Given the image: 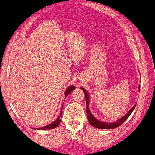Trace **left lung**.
I'll use <instances>...</instances> for the list:
<instances>
[{
	"label": "left lung",
	"instance_id": "8db88e82",
	"mask_svg": "<svg viewBox=\"0 0 155 155\" xmlns=\"http://www.w3.org/2000/svg\"><path fill=\"white\" fill-rule=\"evenodd\" d=\"M81 89L84 91V93L85 95V99H86V103H87V119H88L89 124L92 125L94 127L97 128H102V129H113V128H115L118 126H120L124 122L125 120L127 119L129 115L131 114V113L133 112L134 108L136 107V105H134L133 107L128 112L127 114H126L124 117L119 119L117 121H115L113 123H105V122H102V121H100L94 118L93 116L92 113H91L90 110H89V94L87 93V91H86L85 89H84L83 87H81ZM139 91H140V85H139Z\"/></svg>",
	"mask_w": 155,
	"mask_h": 155
}]
</instances>
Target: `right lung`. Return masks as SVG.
<instances>
[{
	"mask_svg": "<svg viewBox=\"0 0 155 155\" xmlns=\"http://www.w3.org/2000/svg\"><path fill=\"white\" fill-rule=\"evenodd\" d=\"M75 88H76V87H74V86H71V87H68V88L66 90V92H65V96H66V97L67 96H68V94H69L73 90H74V89H75ZM61 115H62V110H61V113H60V115L58 116V118L56 120L54 121L53 123H52V124L48 125V126H44V127H42V128H40V129L47 130V129H53V128H56L57 126L59 125L60 122H61V119H60V118L61 117ZM35 129H36V128H35Z\"/></svg>",
	"mask_w": 155,
	"mask_h": 155,
	"instance_id": "right-lung-1",
	"label": "right lung"
}]
</instances>
